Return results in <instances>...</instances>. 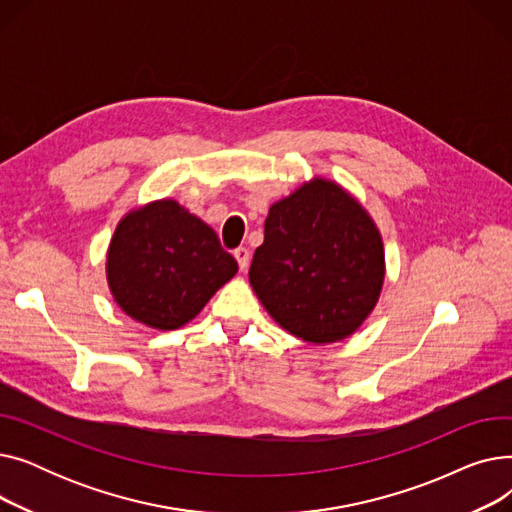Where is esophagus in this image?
<instances>
[{
	"instance_id": "1",
	"label": "esophagus",
	"mask_w": 512,
	"mask_h": 512,
	"mask_svg": "<svg viewBox=\"0 0 512 512\" xmlns=\"http://www.w3.org/2000/svg\"><path fill=\"white\" fill-rule=\"evenodd\" d=\"M234 257H236V261H238V267L240 270H247L249 267V249H245V247H238V249H234Z\"/></svg>"
}]
</instances>
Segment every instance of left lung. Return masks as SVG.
Listing matches in <instances>:
<instances>
[{
	"label": "left lung",
	"instance_id": "8db88e82",
	"mask_svg": "<svg viewBox=\"0 0 512 512\" xmlns=\"http://www.w3.org/2000/svg\"><path fill=\"white\" fill-rule=\"evenodd\" d=\"M249 282L290 334L313 344L342 340L378 303L382 236L351 195L317 178L270 207Z\"/></svg>",
	"mask_w": 512,
	"mask_h": 512
}]
</instances>
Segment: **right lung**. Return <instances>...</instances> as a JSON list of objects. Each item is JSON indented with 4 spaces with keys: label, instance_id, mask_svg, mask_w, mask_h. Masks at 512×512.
<instances>
[{
    "label": "right lung",
    "instance_id": "obj_1",
    "mask_svg": "<svg viewBox=\"0 0 512 512\" xmlns=\"http://www.w3.org/2000/svg\"><path fill=\"white\" fill-rule=\"evenodd\" d=\"M238 270L220 238L176 201L128 213L107 251V282L132 319L157 330L191 321Z\"/></svg>",
    "mask_w": 512,
    "mask_h": 512
}]
</instances>
